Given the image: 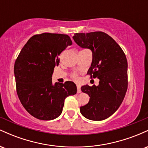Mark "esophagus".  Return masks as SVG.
<instances>
[{
	"instance_id": "esophagus-1",
	"label": "esophagus",
	"mask_w": 148,
	"mask_h": 148,
	"mask_svg": "<svg viewBox=\"0 0 148 148\" xmlns=\"http://www.w3.org/2000/svg\"><path fill=\"white\" fill-rule=\"evenodd\" d=\"M76 87H77V93H81V86L79 84L76 85Z\"/></svg>"
}]
</instances>
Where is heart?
<instances>
[{
	"mask_svg": "<svg viewBox=\"0 0 148 148\" xmlns=\"http://www.w3.org/2000/svg\"><path fill=\"white\" fill-rule=\"evenodd\" d=\"M72 79L74 80H75V81H77L78 79H79V76L76 74H72Z\"/></svg>",
	"mask_w": 148,
	"mask_h": 148,
	"instance_id": "obj_1",
	"label": "heart"
}]
</instances>
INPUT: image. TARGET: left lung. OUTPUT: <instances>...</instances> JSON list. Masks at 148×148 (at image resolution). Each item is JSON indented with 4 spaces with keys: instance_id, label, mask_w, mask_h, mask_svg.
<instances>
[{
    "instance_id": "obj_1",
    "label": "left lung",
    "mask_w": 148,
    "mask_h": 148,
    "mask_svg": "<svg viewBox=\"0 0 148 148\" xmlns=\"http://www.w3.org/2000/svg\"><path fill=\"white\" fill-rule=\"evenodd\" d=\"M74 42L92 52L90 78H98L99 85L81 87L90 97L89 102L81 106L85 118L95 121L105 120L113 115L123 102L128 86L127 60L125 53L108 34L101 31L76 33Z\"/></svg>"
}]
</instances>
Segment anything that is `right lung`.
<instances>
[{
	"label": "right lung",
	"instance_id": "add662e5",
	"mask_svg": "<svg viewBox=\"0 0 148 148\" xmlns=\"http://www.w3.org/2000/svg\"><path fill=\"white\" fill-rule=\"evenodd\" d=\"M72 45L67 35L44 33L30 37L18 54L14 72L17 95L30 115L39 120H51L62 111L64 99L76 93L72 81L52 84L58 56Z\"/></svg>",
	"mask_w": 148,
	"mask_h": 148
}]
</instances>
